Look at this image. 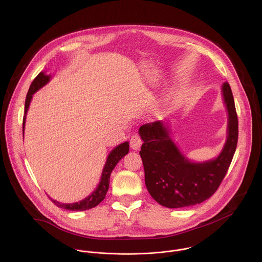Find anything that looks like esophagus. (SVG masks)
I'll return each instance as SVG.
<instances>
[{
    "mask_svg": "<svg viewBox=\"0 0 262 262\" xmlns=\"http://www.w3.org/2000/svg\"><path fill=\"white\" fill-rule=\"evenodd\" d=\"M142 145V139L138 134H134L130 139V146L133 150L140 149Z\"/></svg>",
    "mask_w": 262,
    "mask_h": 262,
    "instance_id": "obj_1",
    "label": "esophagus"
}]
</instances>
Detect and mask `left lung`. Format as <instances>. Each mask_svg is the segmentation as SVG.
<instances>
[{"label":"left lung","instance_id":"left-lung-1","mask_svg":"<svg viewBox=\"0 0 262 262\" xmlns=\"http://www.w3.org/2000/svg\"><path fill=\"white\" fill-rule=\"evenodd\" d=\"M228 112V136L223 150L215 159L191 162L169 136L162 121L142 125L139 135L145 185L150 195L166 208H184L201 204L215 193L224 180L238 141V118L230 84L222 85Z\"/></svg>","mask_w":262,"mask_h":262}]
</instances>
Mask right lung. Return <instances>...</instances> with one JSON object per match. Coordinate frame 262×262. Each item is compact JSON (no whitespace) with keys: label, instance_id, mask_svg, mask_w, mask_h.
<instances>
[{"label":"right lung","instance_id":"add662e5","mask_svg":"<svg viewBox=\"0 0 262 262\" xmlns=\"http://www.w3.org/2000/svg\"><path fill=\"white\" fill-rule=\"evenodd\" d=\"M50 80V75H46L44 73H40L39 75L34 78L32 81L29 91L26 96L25 100V111H24V117H23V134H24V128H25V120H26V114L29 109L30 102L32 100V96L37 92L39 89H41L43 85H45ZM129 152V143L124 142L115 147L108 155L106 164L104 166L100 183L97 188L85 199H83L80 202H76L73 204H61L57 201H54L50 199L54 205H56L58 208L70 210V211H85L89 209H92L96 206H98L106 196V193L109 189V184H110V176L113 169L115 168L116 164Z\"/></svg>","mask_w":262,"mask_h":262}]
</instances>
